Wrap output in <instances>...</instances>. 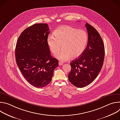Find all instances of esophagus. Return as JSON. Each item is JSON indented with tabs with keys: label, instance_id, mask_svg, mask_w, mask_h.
<instances>
[{
	"label": "esophagus",
	"instance_id": "34e87169",
	"mask_svg": "<svg viewBox=\"0 0 120 120\" xmlns=\"http://www.w3.org/2000/svg\"><path fill=\"white\" fill-rule=\"evenodd\" d=\"M63 64V62L62 61H59V65H62Z\"/></svg>",
	"mask_w": 120,
	"mask_h": 120
}]
</instances>
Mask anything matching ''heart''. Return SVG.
<instances>
[{
	"instance_id": "heart-1",
	"label": "heart",
	"mask_w": 120,
	"mask_h": 120,
	"mask_svg": "<svg viewBox=\"0 0 120 120\" xmlns=\"http://www.w3.org/2000/svg\"><path fill=\"white\" fill-rule=\"evenodd\" d=\"M54 37H48L47 44L54 55L57 54L63 48L56 56L61 60H68L71 57L76 58L80 56L84 52L88 41L86 32L69 26L58 27L54 32Z\"/></svg>"
}]
</instances>
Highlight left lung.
Wrapping results in <instances>:
<instances>
[{"label": "left lung", "mask_w": 120, "mask_h": 120, "mask_svg": "<svg viewBox=\"0 0 120 120\" xmlns=\"http://www.w3.org/2000/svg\"><path fill=\"white\" fill-rule=\"evenodd\" d=\"M88 39L86 48L77 59L70 63L68 79L74 86L82 88L92 83L100 73L105 58V45L100 34L92 26L85 24Z\"/></svg>", "instance_id": "1"}]
</instances>
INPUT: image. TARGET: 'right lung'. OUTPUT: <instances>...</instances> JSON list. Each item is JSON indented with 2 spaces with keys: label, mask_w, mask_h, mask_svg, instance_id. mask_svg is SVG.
I'll list each match as a JSON object with an SVG mask.
<instances>
[{
  "label": "right lung",
  "mask_w": 120,
  "mask_h": 120,
  "mask_svg": "<svg viewBox=\"0 0 120 120\" xmlns=\"http://www.w3.org/2000/svg\"><path fill=\"white\" fill-rule=\"evenodd\" d=\"M48 25L35 24L24 30L17 41L15 61L26 80L34 87L46 86L52 80L58 60L50 55Z\"/></svg>",
  "instance_id": "1"
}]
</instances>
